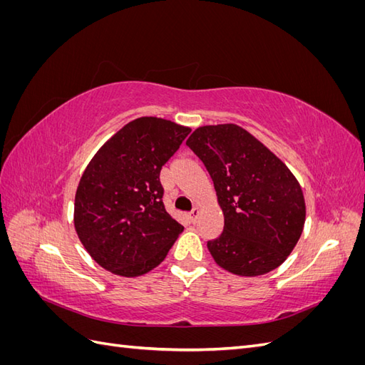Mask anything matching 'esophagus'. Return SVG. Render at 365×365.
I'll return each mask as SVG.
<instances>
[{
    "instance_id": "34e87169",
    "label": "esophagus",
    "mask_w": 365,
    "mask_h": 365,
    "mask_svg": "<svg viewBox=\"0 0 365 365\" xmlns=\"http://www.w3.org/2000/svg\"><path fill=\"white\" fill-rule=\"evenodd\" d=\"M197 215H200V208H197V207H195L193 210H192V212H190V220H192V222H196V219H197Z\"/></svg>"
}]
</instances>
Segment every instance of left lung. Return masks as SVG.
<instances>
[{"mask_svg":"<svg viewBox=\"0 0 365 365\" xmlns=\"http://www.w3.org/2000/svg\"><path fill=\"white\" fill-rule=\"evenodd\" d=\"M185 145L205 165L224 213V231L207 242L215 262L247 277L280 267L306 217L291 170L237 125L197 128Z\"/></svg>","mask_w":365,"mask_h":365,"instance_id":"obj_1","label":"left lung"}]
</instances>
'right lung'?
Here are the masks:
<instances>
[{"mask_svg":"<svg viewBox=\"0 0 365 365\" xmlns=\"http://www.w3.org/2000/svg\"><path fill=\"white\" fill-rule=\"evenodd\" d=\"M190 129L140 117L98 149L74 200V227L102 268L123 277L153 269L184 230L165 212L160 172Z\"/></svg>","mask_w":365,"mask_h":365,"instance_id":"right-lung-1","label":"right lung"}]
</instances>
